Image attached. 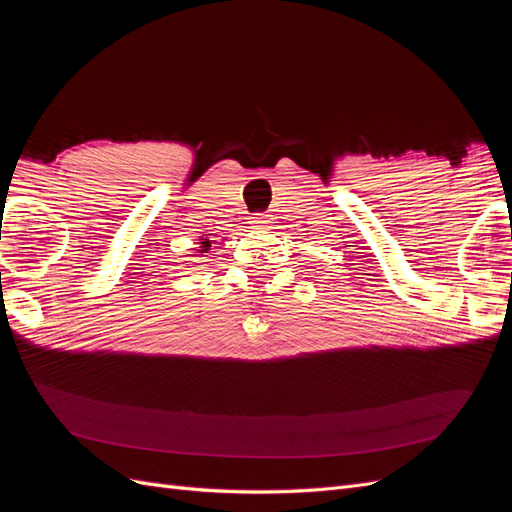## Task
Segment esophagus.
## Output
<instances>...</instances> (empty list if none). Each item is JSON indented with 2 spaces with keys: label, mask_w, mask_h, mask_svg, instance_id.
Wrapping results in <instances>:
<instances>
[{
  "label": "esophagus",
  "mask_w": 512,
  "mask_h": 512,
  "mask_svg": "<svg viewBox=\"0 0 512 512\" xmlns=\"http://www.w3.org/2000/svg\"><path fill=\"white\" fill-rule=\"evenodd\" d=\"M252 224L256 226V228H265L267 224H269V218L265 213H254L252 215Z\"/></svg>",
  "instance_id": "esophagus-1"
}]
</instances>
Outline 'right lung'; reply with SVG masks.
Returning <instances> with one entry per match:
<instances>
[{"label": "right lung", "instance_id": "add662e5", "mask_svg": "<svg viewBox=\"0 0 512 512\" xmlns=\"http://www.w3.org/2000/svg\"><path fill=\"white\" fill-rule=\"evenodd\" d=\"M209 243H211V241H203V247H205V252L209 250Z\"/></svg>", "mask_w": 512, "mask_h": 512}]
</instances>
